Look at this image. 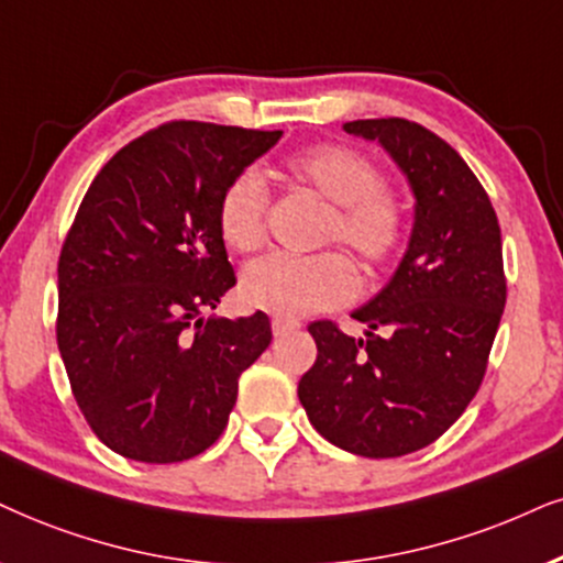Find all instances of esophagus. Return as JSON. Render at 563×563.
<instances>
[{"instance_id":"34e87169","label":"esophagus","mask_w":563,"mask_h":563,"mask_svg":"<svg viewBox=\"0 0 563 563\" xmlns=\"http://www.w3.org/2000/svg\"><path fill=\"white\" fill-rule=\"evenodd\" d=\"M298 324L296 319H283V317H273V332H275V338H280V334H288V332H294V330H298Z\"/></svg>"}]
</instances>
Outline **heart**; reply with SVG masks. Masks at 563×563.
I'll return each mask as SVG.
<instances>
[{"instance_id":"b5f03b06","label":"heart","mask_w":563,"mask_h":563,"mask_svg":"<svg viewBox=\"0 0 563 563\" xmlns=\"http://www.w3.org/2000/svg\"><path fill=\"white\" fill-rule=\"evenodd\" d=\"M283 174L298 189L330 202L322 241H340L364 262L382 267L400 252L408 233V205L400 191L379 181V168L364 153L338 142H319L290 155ZM269 195L254 174H241L218 202V231L231 252L249 254L267 241ZM358 275L340 252L311 257L269 254L252 262L241 277V296L252 309L298 319L351 301Z\"/></svg>"}]
</instances>
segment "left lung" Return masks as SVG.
<instances>
[{"instance_id":"obj_1","label":"left lung","mask_w":563,"mask_h":563,"mask_svg":"<svg viewBox=\"0 0 563 563\" xmlns=\"http://www.w3.org/2000/svg\"><path fill=\"white\" fill-rule=\"evenodd\" d=\"M347 134L379 140L416 195L410 246L353 319L366 340L311 322L317 361L298 382L314 429L361 457H402L437 441L478 393L507 303L494 205L450 142L408 119H358Z\"/></svg>"}]
</instances>
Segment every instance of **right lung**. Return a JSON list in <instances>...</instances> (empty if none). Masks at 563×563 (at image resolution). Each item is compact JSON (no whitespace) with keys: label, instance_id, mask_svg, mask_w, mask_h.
<instances>
[{"label":"right lung","instance_id":"1","mask_svg":"<svg viewBox=\"0 0 563 563\" xmlns=\"http://www.w3.org/2000/svg\"><path fill=\"white\" fill-rule=\"evenodd\" d=\"M280 134L166 122L124 145L85 191L56 267V343L77 408L122 457L166 465L216 444L241 372L273 340L265 311H202L236 286L220 195Z\"/></svg>","mask_w":563,"mask_h":563}]
</instances>
